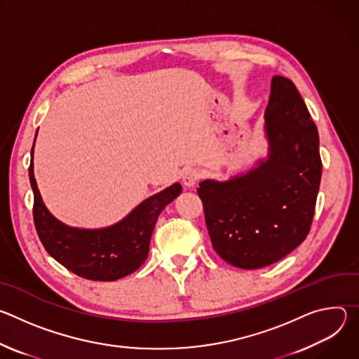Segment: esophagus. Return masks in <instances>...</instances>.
I'll use <instances>...</instances> for the list:
<instances>
[{"instance_id":"esophagus-1","label":"esophagus","mask_w":359,"mask_h":359,"mask_svg":"<svg viewBox=\"0 0 359 359\" xmlns=\"http://www.w3.org/2000/svg\"><path fill=\"white\" fill-rule=\"evenodd\" d=\"M183 184L186 187H194V184L197 183V180L200 179V173L197 169H187L184 173H183Z\"/></svg>"}]
</instances>
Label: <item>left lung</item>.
Masks as SVG:
<instances>
[{
    "label": "left lung",
    "mask_w": 359,
    "mask_h": 359,
    "mask_svg": "<svg viewBox=\"0 0 359 359\" xmlns=\"http://www.w3.org/2000/svg\"><path fill=\"white\" fill-rule=\"evenodd\" d=\"M264 119L267 158L197 189L215 251L245 270L281 260L305 240L323 173L317 126L288 78L273 76Z\"/></svg>",
    "instance_id": "obj_1"
}]
</instances>
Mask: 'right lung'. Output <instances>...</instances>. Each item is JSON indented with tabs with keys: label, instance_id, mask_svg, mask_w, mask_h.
<instances>
[{
	"label": "right lung",
	"instance_id": "add662e5",
	"mask_svg": "<svg viewBox=\"0 0 359 359\" xmlns=\"http://www.w3.org/2000/svg\"><path fill=\"white\" fill-rule=\"evenodd\" d=\"M28 175L34 191V223L45 250L69 271L93 281H115L136 271L147 259L159 215L182 193V184L175 183L144 198L112 226L78 229L60 222L46 209L36 186L32 161Z\"/></svg>",
	"mask_w": 359,
	"mask_h": 359
}]
</instances>
